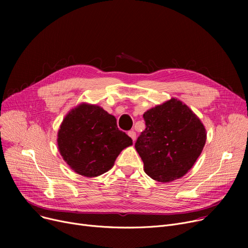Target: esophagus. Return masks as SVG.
<instances>
[{
	"label": "esophagus",
	"instance_id": "esophagus-1",
	"mask_svg": "<svg viewBox=\"0 0 248 248\" xmlns=\"http://www.w3.org/2000/svg\"><path fill=\"white\" fill-rule=\"evenodd\" d=\"M127 135L132 138L133 141H135V140H136V138H137V134H136V132H135V131H129V132L127 133Z\"/></svg>",
	"mask_w": 248,
	"mask_h": 248
}]
</instances>
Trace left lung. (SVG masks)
I'll return each instance as SVG.
<instances>
[{
  "label": "left lung",
  "mask_w": 248,
  "mask_h": 248,
  "mask_svg": "<svg viewBox=\"0 0 248 248\" xmlns=\"http://www.w3.org/2000/svg\"><path fill=\"white\" fill-rule=\"evenodd\" d=\"M136 150L152 179L166 183L183 177L200 155L206 129L186 104L172 98L144 113Z\"/></svg>",
  "instance_id": "obj_1"
}]
</instances>
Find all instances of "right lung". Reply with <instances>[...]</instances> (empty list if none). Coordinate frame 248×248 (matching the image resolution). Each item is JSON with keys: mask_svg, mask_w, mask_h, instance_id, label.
Here are the masks:
<instances>
[{"mask_svg": "<svg viewBox=\"0 0 248 248\" xmlns=\"http://www.w3.org/2000/svg\"><path fill=\"white\" fill-rule=\"evenodd\" d=\"M57 141L64 161L85 177L108 172L120 153L133 145V140L117 127L113 115L85 103L65 116Z\"/></svg>", "mask_w": 248, "mask_h": 248, "instance_id": "obj_1", "label": "right lung"}]
</instances>
